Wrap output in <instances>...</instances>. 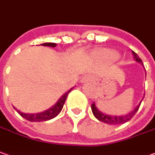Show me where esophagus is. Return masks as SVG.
<instances>
[{
  "label": "esophagus",
  "instance_id": "1",
  "mask_svg": "<svg viewBox=\"0 0 155 155\" xmlns=\"http://www.w3.org/2000/svg\"><path fill=\"white\" fill-rule=\"evenodd\" d=\"M92 81H93L92 76H90V75H85V76L81 78V82H82V83H88V82H91Z\"/></svg>",
  "mask_w": 155,
  "mask_h": 155
}]
</instances>
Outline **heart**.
<instances>
[{
	"mask_svg": "<svg viewBox=\"0 0 155 155\" xmlns=\"http://www.w3.org/2000/svg\"><path fill=\"white\" fill-rule=\"evenodd\" d=\"M94 56L95 58L102 61L105 63H112L115 61H117L120 54H118L116 51L108 49V48H102V49H99L94 53Z\"/></svg>",
	"mask_w": 155,
	"mask_h": 155,
	"instance_id": "b5f03b06",
	"label": "heart"
}]
</instances>
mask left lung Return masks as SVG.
Masks as SVG:
<instances>
[{
	"mask_svg": "<svg viewBox=\"0 0 155 155\" xmlns=\"http://www.w3.org/2000/svg\"><path fill=\"white\" fill-rule=\"evenodd\" d=\"M133 54H134V60L140 63V64H143L141 59L139 57L138 54L136 53H134V51H132ZM142 101V100H141ZM141 103V101L140 102V104L137 105V107L132 110L131 112H129L126 115H120V116H115V115H108V114H103L96 107V106L94 104V102L93 104L91 105V108H92V112L94 115V117L96 118L97 120H99L100 121L103 122V123H107V124L109 125H119V124H123L125 122L130 120L133 116L136 114V112L138 111L139 107H140V105Z\"/></svg>",
	"mask_w": 155,
	"mask_h": 155,
	"instance_id": "8db88e82",
	"label": "left lung"
}]
</instances>
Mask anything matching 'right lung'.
I'll list each match as a JSON object with an SVG mask.
<instances>
[{
	"mask_svg": "<svg viewBox=\"0 0 155 155\" xmlns=\"http://www.w3.org/2000/svg\"><path fill=\"white\" fill-rule=\"evenodd\" d=\"M41 46H45V47H52V48H54L56 47V43H52V42H47V43L41 44ZM74 87H72L70 90H68V92H66L60 98V100L56 102V104L54 105L51 108L46 110V111L41 112V113H37V114H25L22 112L17 110L18 114L22 116L24 119L32 121V122H40V121H46V120H51L53 118L56 117L58 114L61 113L62 107H63V105H64L65 101H66V99L68 97V94L70 93L71 90L73 89Z\"/></svg>",
	"mask_w": 155,
	"mask_h": 155,
	"instance_id": "add662e5",
	"label": "right lung"
}]
</instances>
